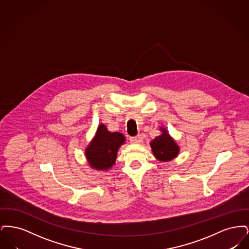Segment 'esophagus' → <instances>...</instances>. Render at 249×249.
I'll return each mask as SVG.
<instances>
[{
    "mask_svg": "<svg viewBox=\"0 0 249 249\" xmlns=\"http://www.w3.org/2000/svg\"><path fill=\"white\" fill-rule=\"evenodd\" d=\"M142 141V135H137V136H135V137H130V142L131 143H140V142Z\"/></svg>",
    "mask_w": 249,
    "mask_h": 249,
    "instance_id": "obj_1",
    "label": "esophagus"
}]
</instances>
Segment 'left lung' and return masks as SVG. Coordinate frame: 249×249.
<instances>
[{"mask_svg": "<svg viewBox=\"0 0 249 249\" xmlns=\"http://www.w3.org/2000/svg\"><path fill=\"white\" fill-rule=\"evenodd\" d=\"M161 133L150 142V147L155 158L160 162L171 161L178 157L180 146L170 135L165 127H160Z\"/></svg>", "mask_w": 249, "mask_h": 249, "instance_id": "8db88e82", "label": "left lung"}]
</instances>
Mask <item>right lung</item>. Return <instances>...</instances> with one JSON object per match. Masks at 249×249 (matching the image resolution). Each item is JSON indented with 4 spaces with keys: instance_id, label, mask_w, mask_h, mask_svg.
<instances>
[{
    "instance_id": "obj_1",
    "label": "right lung",
    "mask_w": 249,
    "mask_h": 249,
    "mask_svg": "<svg viewBox=\"0 0 249 249\" xmlns=\"http://www.w3.org/2000/svg\"><path fill=\"white\" fill-rule=\"evenodd\" d=\"M125 136L119 131H109L105 124H100L93 139L87 145L85 156L90 168L108 171L116 162L119 147L125 143Z\"/></svg>"
}]
</instances>
